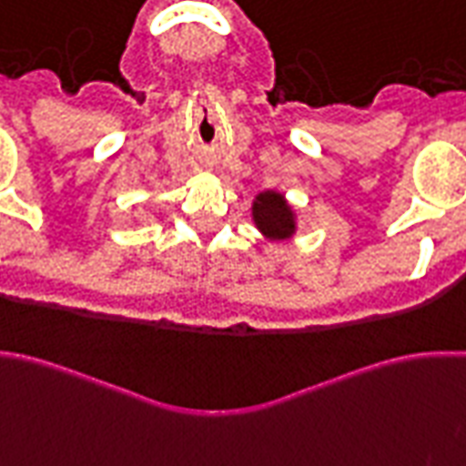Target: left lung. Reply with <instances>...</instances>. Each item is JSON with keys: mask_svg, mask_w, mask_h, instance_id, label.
<instances>
[{"mask_svg": "<svg viewBox=\"0 0 466 466\" xmlns=\"http://www.w3.org/2000/svg\"><path fill=\"white\" fill-rule=\"evenodd\" d=\"M251 217L254 224L267 239L274 242H284L291 239L296 234V215L294 209L289 207L281 192L277 189H264L257 195L254 205H251Z\"/></svg>", "mask_w": 466, "mask_h": 466, "instance_id": "left-lung-1", "label": "left lung"}]
</instances>
